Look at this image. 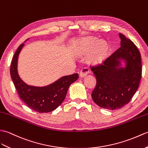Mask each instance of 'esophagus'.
<instances>
[{"label": "esophagus", "instance_id": "1", "mask_svg": "<svg viewBox=\"0 0 148 148\" xmlns=\"http://www.w3.org/2000/svg\"><path fill=\"white\" fill-rule=\"evenodd\" d=\"M88 72H89V69H88L87 67L83 68L80 70V77H85L88 73Z\"/></svg>", "mask_w": 148, "mask_h": 148}]
</instances>
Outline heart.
<instances>
[{
  "label": "heart",
  "instance_id": "b5f03b06",
  "mask_svg": "<svg viewBox=\"0 0 148 148\" xmlns=\"http://www.w3.org/2000/svg\"><path fill=\"white\" fill-rule=\"evenodd\" d=\"M98 42V39L96 37H88L85 38L81 41L79 49L81 51H87L92 48ZM108 49V45L106 42L101 41L99 42L95 49V51L92 56V61L94 62H97L100 61L106 54Z\"/></svg>",
  "mask_w": 148,
  "mask_h": 148
}]
</instances>
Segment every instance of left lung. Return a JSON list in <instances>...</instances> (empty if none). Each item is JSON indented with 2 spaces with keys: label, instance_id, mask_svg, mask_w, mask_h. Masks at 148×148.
<instances>
[{
  "label": "left lung",
  "instance_id": "1",
  "mask_svg": "<svg viewBox=\"0 0 148 148\" xmlns=\"http://www.w3.org/2000/svg\"><path fill=\"white\" fill-rule=\"evenodd\" d=\"M121 47L102 63L91 66L96 77L92 92L93 101L105 109H119L132 99L142 76L140 54L130 39L120 34ZM125 59L126 68H119V60Z\"/></svg>",
  "mask_w": 148,
  "mask_h": 148
}]
</instances>
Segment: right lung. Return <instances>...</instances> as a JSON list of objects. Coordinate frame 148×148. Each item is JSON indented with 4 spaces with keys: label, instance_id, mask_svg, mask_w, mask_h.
<instances>
[{
    "label": "right lung",
    "instance_id": "add662e5",
    "mask_svg": "<svg viewBox=\"0 0 148 148\" xmlns=\"http://www.w3.org/2000/svg\"><path fill=\"white\" fill-rule=\"evenodd\" d=\"M23 45L24 44L19 45L11 61L10 72L13 83L21 99L30 109L38 113L51 112L63 103L69 87L78 79V74L63 77L48 86L28 85L19 78L17 70L18 56Z\"/></svg>",
    "mask_w": 148,
    "mask_h": 148
}]
</instances>
